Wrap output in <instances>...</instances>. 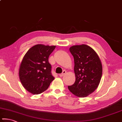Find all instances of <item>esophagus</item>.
<instances>
[{
	"label": "esophagus",
	"instance_id": "34e87169",
	"mask_svg": "<svg viewBox=\"0 0 122 122\" xmlns=\"http://www.w3.org/2000/svg\"><path fill=\"white\" fill-rule=\"evenodd\" d=\"M66 71H65V70H63V72H62V73H61V74H59V76H61V77L63 76H64L65 74H66Z\"/></svg>",
	"mask_w": 122,
	"mask_h": 122
}]
</instances>
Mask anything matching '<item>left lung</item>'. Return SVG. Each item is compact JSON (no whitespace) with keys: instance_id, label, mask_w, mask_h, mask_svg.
Listing matches in <instances>:
<instances>
[{"instance_id":"1","label":"left lung","mask_w":122,"mask_h":122,"mask_svg":"<svg viewBox=\"0 0 122 122\" xmlns=\"http://www.w3.org/2000/svg\"><path fill=\"white\" fill-rule=\"evenodd\" d=\"M69 50L74 57L76 79L68 89L76 96L85 97L100 84L102 74L101 62L95 51L89 46H73Z\"/></svg>"}]
</instances>
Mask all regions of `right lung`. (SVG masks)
<instances>
[{"instance_id": "obj_1", "label": "right lung", "mask_w": 122, "mask_h": 122, "mask_svg": "<svg viewBox=\"0 0 122 122\" xmlns=\"http://www.w3.org/2000/svg\"><path fill=\"white\" fill-rule=\"evenodd\" d=\"M55 48V46L35 45L23 58L19 77L25 89L32 94H40L46 90L54 79L48 58Z\"/></svg>"}]
</instances>
